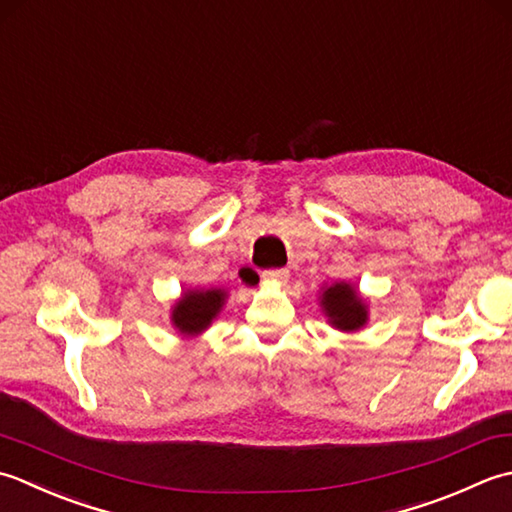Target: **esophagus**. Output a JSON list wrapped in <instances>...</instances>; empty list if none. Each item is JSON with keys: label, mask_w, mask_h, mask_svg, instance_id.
<instances>
[{"label": "esophagus", "mask_w": 512, "mask_h": 512, "mask_svg": "<svg viewBox=\"0 0 512 512\" xmlns=\"http://www.w3.org/2000/svg\"><path fill=\"white\" fill-rule=\"evenodd\" d=\"M287 278H289V271L283 269V267L263 271V280H265V283H278V285H283V283H287Z\"/></svg>", "instance_id": "obj_1"}]
</instances>
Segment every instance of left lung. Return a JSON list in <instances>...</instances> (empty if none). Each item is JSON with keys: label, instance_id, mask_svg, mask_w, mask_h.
<instances>
[{"label": "left lung", "instance_id": "left-lung-1", "mask_svg": "<svg viewBox=\"0 0 512 512\" xmlns=\"http://www.w3.org/2000/svg\"><path fill=\"white\" fill-rule=\"evenodd\" d=\"M320 307L329 318V325L340 331H358L369 320L367 302L353 289L349 283H333L327 289H322Z\"/></svg>", "mask_w": 512, "mask_h": 512}]
</instances>
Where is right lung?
<instances>
[{
    "label": "right lung",
    "mask_w": 512,
    "mask_h": 512,
    "mask_svg": "<svg viewBox=\"0 0 512 512\" xmlns=\"http://www.w3.org/2000/svg\"><path fill=\"white\" fill-rule=\"evenodd\" d=\"M225 296L223 289H187L172 309V325L183 336H198L223 309Z\"/></svg>",
    "instance_id": "1"
}]
</instances>
